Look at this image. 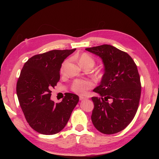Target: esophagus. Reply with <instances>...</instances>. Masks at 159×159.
<instances>
[{"label": "esophagus", "instance_id": "34e87169", "mask_svg": "<svg viewBox=\"0 0 159 159\" xmlns=\"http://www.w3.org/2000/svg\"><path fill=\"white\" fill-rule=\"evenodd\" d=\"M88 99V98L84 97V96H80V100H84V99Z\"/></svg>", "mask_w": 159, "mask_h": 159}]
</instances>
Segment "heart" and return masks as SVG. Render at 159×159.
Segmentation results:
<instances>
[{"instance_id":"heart-1","label":"heart","mask_w":159,"mask_h":159,"mask_svg":"<svg viewBox=\"0 0 159 159\" xmlns=\"http://www.w3.org/2000/svg\"><path fill=\"white\" fill-rule=\"evenodd\" d=\"M77 58H78L80 64L84 68H89L91 69L95 64V59L91 55L87 54V53H83V54L79 55ZM68 60H67L62 64L61 67V71H64L65 66L68 64ZM93 86V82L90 80L77 79L72 82L70 89L77 94L84 95L89 89L92 88Z\"/></svg>"}]
</instances>
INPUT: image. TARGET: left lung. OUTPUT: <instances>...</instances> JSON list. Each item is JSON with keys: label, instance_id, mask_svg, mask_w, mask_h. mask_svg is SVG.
<instances>
[{"label": "left lung", "instance_id": "1", "mask_svg": "<svg viewBox=\"0 0 159 159\" xmlns=\"http://www.w3.org/2000/svg\"><path fill=\"white\" fill-rule=\"evenodd\" d=\"M85 50L99 56L105 66L100 85L93 89L91 121L103 134L121 131L132 121L138 109L141 84L137 65L127 53L103 44Z\"/></svg>", "mask_w": 159, "mask_h": 159}]
</instances>
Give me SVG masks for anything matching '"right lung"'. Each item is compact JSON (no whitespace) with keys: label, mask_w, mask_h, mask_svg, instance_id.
<instances>
[{"label":"right lung","mask_w":159,"mask_h":159,"mask_svg":"<svg viewBox=\"0 0 159 159\" xmlns=\"http://www.w3.org/2000/svg\"><path fill=\"white\" fill-rule=\"evenodd\" d=\"M75 50H54L35 55L21 70L16 84L19 103L28 123L39 133L61 131L79 102L78 96L70 93H66L58 103L50 99L51 89L60 78L61 64Z\"/></svg>","instance_id":"obj_1"}]
</instances>
